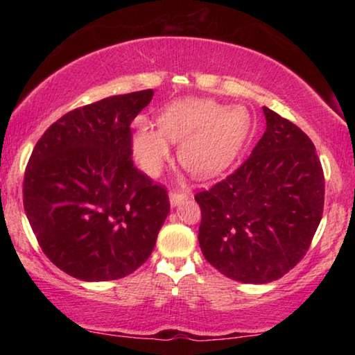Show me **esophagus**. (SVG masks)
Here are the masks:
<instances>
[{
	"mask_svg": "<svg viewBox=\"0 0 355 355\" xmlns=\"http://www.w3.org/2000/svg\"><path fill=\"white\" fill-rule=\"evenodd\" d=\"M187 197V192L184 191H179V189H176V191H171L169 192V202H171L173 207H176L179 202H182L184 198Z\"/></svg>",
	"mask_w": 355,
	"mask_h": 355,
	"instance_id": "obj_1",
	"label": "esophagus"
}]
</instances>
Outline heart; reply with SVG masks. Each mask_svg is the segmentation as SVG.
<instances>
[{"label": "heart", "instance_id": "obj_1", "mask_svg": "<svg viewBox=\"0 0 355 355\" xmlns=\"http://www.w3.org/2000/svg\"><path fill=\"white\" fill-rule=\"evenodd\" d=\"M158 129L140 124L132 147L145 173L157 176L169 159L171 142L179 145V159L200 178L215 176L234 162L250 132V114L242 106L213 100L174 101L158 116Z\"/></svg>", "mask_w": 355, "mask_h": 355}]
</instances>
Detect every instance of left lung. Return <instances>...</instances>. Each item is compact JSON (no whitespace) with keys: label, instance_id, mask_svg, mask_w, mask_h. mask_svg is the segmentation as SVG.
Here are the masks:
<instances>
[{"label":"left lung","instance_id":"8db88e82","mask_svg":"<svg viewBox=\"0 0 355 355\" xmlns=\"http://www.w3.org/2000/svg\"><path fill=\"white\" fill-rule=\"evenodd\" d=\"M266 130L226 179L196 193L207 261L249 284L279 279L307 254L323 215L324 174L309 135L263 106Z\"/></svg>","mask_w":355,"mask_h":355}]
</instances>
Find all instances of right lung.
Here are the masks:
<instances>
[{
	"label": "right lung",
	"instance_id": "add662e5",
	"mask_svg": "<svg viewBox=\"0 0 355 355\" xmlns=\"http://www.w3.org/2000/svg\"><path fill=\"white\" fill-rule=\"evenodd\" d=\"M153 90L61 116L24 174V210L43 254L84 281L124 278L152 254L169 213L166 187L134 166L130 123Z\"/></svg>",
	"mask_w": 355,
	"mask_h": 355
}]
</instances>
